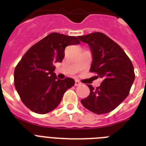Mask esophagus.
Wrapping results in <instances>:
<instances>
[{"label": "esophagus", "mask_w": 146, "mask_h": 146, "mask_svg": "<svg viewBox=\"0 0 146 146\" xmlns=\"http://www.w3.org/2000/svg\"><path fill=\"white\" fill-rule=\"evenodd\" d=\"M82 83L80 82V81H78V80H76L75 81V86H81Z\"/></svg>", "instance_id": "34e87169"}]
</instances>
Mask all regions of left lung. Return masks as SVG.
<instances>
[{"instance_id": "8db88e82", "label": "left lung", "mask_w": 146, "mask_h": 146, "mask_svg": "<svg viewBox=\"0 0 146 146\" xmlns=\"http://www.w3.org/2000/svg\"><path fill=\"white\" fill-rule=\"evenodd\" d=\"M79 38L91 48L90 72L103 80L96 89L88 85L90 94L81 103L97 114L111 112L129 95L135 80L133 65L121 47L104 33H90Z\"/></svg>"}]
</instances>
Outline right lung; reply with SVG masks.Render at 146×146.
Returning <instances> with one entry per match:
<instances>
[{
	"label": "right lung",
	"instance_id": "add662e5",
	"mask_svg": "<svg viewBox=\"0 0 146 146\" xmlns=\"http://www.w3.org/2000/svg\"><path fill=\"white\" fill-rule=\"evenodd\" d=\"M80 44L77 38L53 33L31 47L14 70V85L22 102L35 113L44 114L56 108L64 94L75 84L72 78L59 80L54 73L68 45Z\"/></svg>",
	"mask_w": 146,
	"mask_h": 146
}]
</instances>
